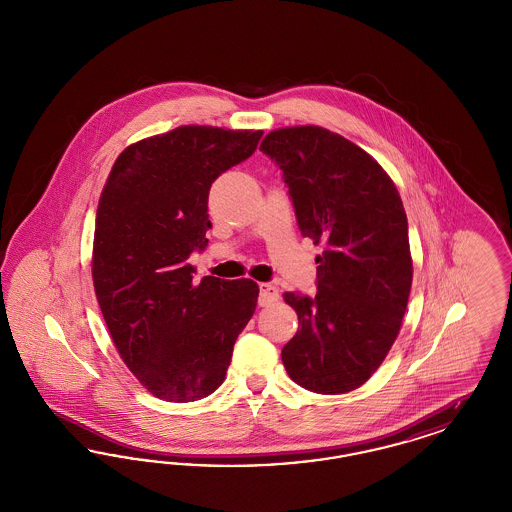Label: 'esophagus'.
Here are the masks:
<instances>
[{
	"label": "esophagus",
	"mask_w": 512,
	"mask_h": 512,
	"mask_svg": "<svg viewBox=\"0 0 512 512\" xmlns=\"http://www.w3.org/2000/svg\"><path fill=\"white\" fill-rule=\"evenodd\" d=\"M278 297H280V293H278L276 286H272L268 282L259 284V305H263V307L270 305V303L278 301Z\"/></svg>",
	"instance_id": "obj_1"
}]
</instances>
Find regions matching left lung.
<instances>
[{
	"mask_svg": "<svg viewBox=\"0 0 512 512\" xmlns=\"http://www.w3.org/2000/svg\"><path fill=\"white\" fill-rule=\"evenodd\" d=\"M261 151L282 171L301 236L324 245L317 293H284L299 330L282 363L305 390H357L386 359L407 311L413 259L403 201L376 159L326 128L274 130Z\"/></svg>",
	"mask_w": 512,
	"mask_h": 512,
	"instance_id": "obj_1",
	"label": "left lung"
}]
</instances>
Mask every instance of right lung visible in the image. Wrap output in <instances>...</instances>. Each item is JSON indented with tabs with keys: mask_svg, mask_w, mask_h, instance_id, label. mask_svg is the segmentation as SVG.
I'll list each match as a JSON object with an SVG mask.
<instances>
[{
	"mask_svg": "<svg viewBox=\"0 0 512 512\" xmlns=\"http://www.w3.org/2000/svg\"><path fill=\"white\" fill-rule=\"evenodd\" d=\"M263 130L178 126L126 147L99 197L92 278L124 365L155 397L197 401L219 388L253 317V280L205 276L207 201L222 172L253 155Z\"/></svg>",
	"mask_w": 512,
	"mask_h": 512,
	"instance_id": "obj_1",
	"label": "right lung"
}]
</instances>
